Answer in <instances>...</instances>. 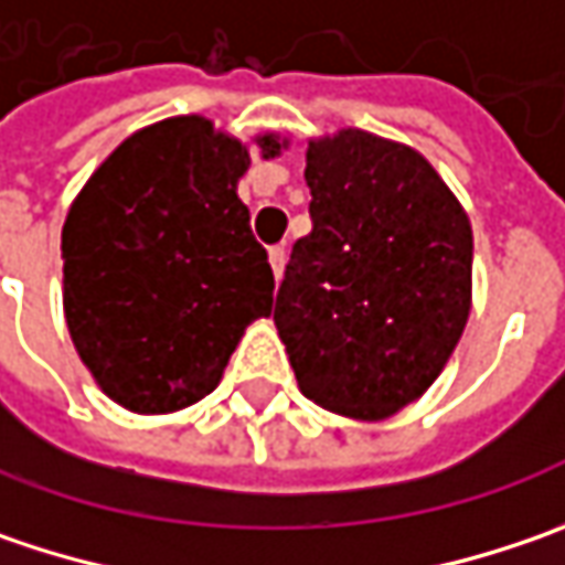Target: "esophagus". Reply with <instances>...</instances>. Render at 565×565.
I'll use <instances>...</instances> for the list:
<instances>
[{
  "label": "esophagus",
  "instance_id": "obj_1",
  "mask_svg": "<svg viewBox=\"0 0 565 565\" xmlns=\"http://www.w3.org/2000/svg\"><path fill=\"white\" fill-rule=\"evenodd\" d=\"M268 262H271V271H275V278H281L284 262H287V253H284V246H271V249H268Z\"/></svg>",
  "mask_w": 565,
  "mask_h": 565
}]
</instances>
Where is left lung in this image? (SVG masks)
I'll return each mask as SVG.
<instances>
[{"label":"left lung","instance_id":"8db88e82","mask_svg":"<svg viewBox=\"0 0 565 565\" xmlns=\"http://www.w3.org/2000/svg\"><path fill=\"white\" fill-rule=\"evenodd\" d=\"M312 234L275 300L300 392L382 420L439 376L471 312L475 239L449 185L414 148L344 129L309 141Z\"/></svg>","mask_w":565,"mask_h":565}]
</instances>
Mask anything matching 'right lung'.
<instances>
[{
    "instance_id": "right-lung-1",
    "label": "right lung",
    "mask_w": 565,
    "mask_h": 565,
    "mask_svg": "<svg viewBox=\"0 0 565 565\" xmlns=\"http://www.w3.org/2000/svg\"><path fill=\"white\" fill-rule=\"evenodd\" d=\"M262 158L284 145L256 138ZM249 151L202 116L129 136L62 227V307L75 351L116 405L167 414L214 392L275 275L236 183Z\"/></svg>"
}]
</instances>
